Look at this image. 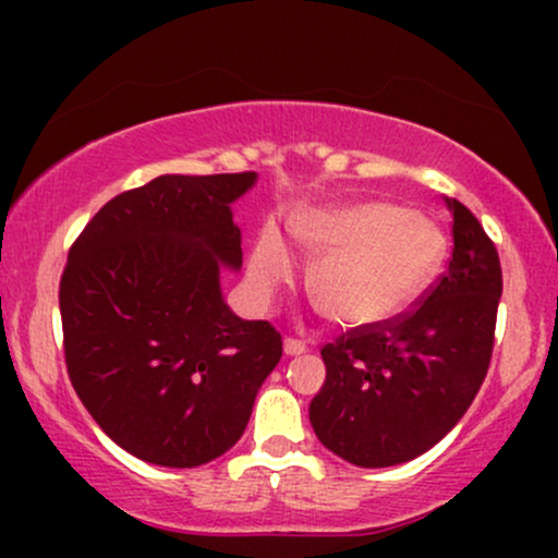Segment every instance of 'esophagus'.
Wrapping results in <instances>:
<instances>
[{
    "label": "esophagus",
    "mask_w": 558,
    "mask_h": 558,
    "mask_svg": "<svg viewBox=\"0 0 558 558\" xmlns=\"http://www.w3.org/2000/svg\"><path fill=\"white\" fill-rule=\"evenodd\" d=\"M283 349L288 356H299V354H306V351H310V343L299 341V338H286Z\"/></svg>",
    "instance_id": "esophagus-1"
}]
</instances>
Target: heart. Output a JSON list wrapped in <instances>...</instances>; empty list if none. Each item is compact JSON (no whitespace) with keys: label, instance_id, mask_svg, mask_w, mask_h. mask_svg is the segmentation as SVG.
Instances as JSON below:
<instances>
[{"label":"heart","instance_id":"obj_1","mask_svg":"<svg viewBox=\"0 0 558 558\" xmlns=\"http://www.w3.org/2000/svg\"><path fill=\"white\" fill-rule=\"evenodd\" d=\"M310 254H323L310 272V291L330 323L362 328L399 315L425 291L446 257V235L435 220L390 202L315 209L293 222ZM252 280L270 291L291 275L278 230L254 246Z\"/></svg>","mask_w":558,"mask_h":558}]
</instances>
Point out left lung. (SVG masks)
I'll return each mask as SVG.
<instances>
[{
    "label": "left lung",
    "mask_w": 558,
    "mask_h": 558,
    "mask_svg": "<svg viewBox=\"0 0 558 558\" xmlns=\"http://www.w3.org/2000/svg\"><path fill=\"white\" fill-rule=\"evenodd\" d=\"M446 272L412 310L345 330L323 345L328 375L310 403L325 448L356 466L420 457L464 417L493 354L501 262L477 217L457 198Z\"/></svg>",
    "instance_id": "1"
}]
</instances>
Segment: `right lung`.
Here are the masks:
<instances>
[{
  "mask_svg": "<svg viewBox=\"0 0 558 558\" xmlns=\"http://www.w3.org/2000/svg\"><path fill=\"white\" fill-rule=\"evenodd\" d=\"M257 172L159 175L110 198L70 246L60 280L65 364L88 414L120 448L159 466L222 457L283 356L265 319L220 291L239 270L230 204Z\"/></svg>",
  "mask_w": 558,
  "mask_h": 558,
  "instance_id": "obj_1",
  "label": "right lung"
}]
</instances>
